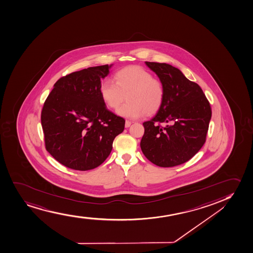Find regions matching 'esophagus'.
Listing matches in <instances>:
<instances>
[{"label":"esophagus","mask_w":253,"mask_h":253,"mask_svg":"<svg viewBox=\"0 0 253 253\" xmlns=\"http://www.w3.org/2000/svg\"><path fill=\"white\" fill-rule=\"evenodd\" d=\"M131 124H132L131 121H129V120H126V121H125V127H126V128H128V127L130 126Z\"/></svg>","instance_id":"1"}]
</instances>
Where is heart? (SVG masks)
Masks as SVG:
<instances>
[{
	"label": "heart",
	"instance_id": "heart-1",
	"mask_svg": "<svg viewBox=\"0 0 253 253\" xmlns=\"http://www.w3.org/2000/svg\"><path fill=\"white\" fill-rule=\"evenodd\" d=\"M99 93L102 102L111 109L119 108L126 97L127 102L120 107L118 114L128 119H139L159 110L165 97V88L162 81L150 71L130 66L117 71L114 82H102Z\"/></svg>",
	"mask_w": 253,
	"mask_h": 253
}]
</instances>
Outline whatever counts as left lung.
I'll list each match as a JSON object with an SVG mask.
<instances>
[{
	"instance_id": "left-lung-1",
	"label": "left lung",
	"mask_w": 253,
	"mask_h": 253,
	"mask_svg": "<svg viewBox=\"0 0 253 253\" xmlns=\"http://www.w3.org/2000/svg\"><path fill=\"white\" fill-rule=\"evenodd\" d=\"M145 64L163 83L165 97L155 117L143 123L141 151L158 167L181 165L195 156L206 141L212 115L210 102L201 87L176 67L166 63Z\"/></svg>"
}]
</instances>
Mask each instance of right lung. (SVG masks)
Returning <instances> with one entry per match:
<instances>
[{"mask_svg": "<svg viewBox=\"0 0 253 253\" xmlns=\"http://www.w3.org/2000/svg\"><path fill=\"white\" fill-rule=\"evenodd\" d=\"M111 66L72 72L57 81L41 112L46 151L73 170H87L104 162L125 120L106 108L101 80Z\"/></svg>", "mask_w": 253, "mask_h": 253, "instance_id": "1", "label": "right lung"}]
</instances>
